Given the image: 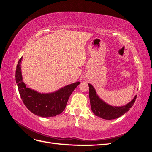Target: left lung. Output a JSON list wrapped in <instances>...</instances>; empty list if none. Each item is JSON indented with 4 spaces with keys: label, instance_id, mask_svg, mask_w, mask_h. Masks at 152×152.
Here are the masks:
<instances>
[{
    "label": "left lung",
    "instance_id": "8db88e82",
    "mask_svg": "<svg viewBox=\"0 0 152 152\" xmlns=\"http://www.w3.org/2000/svg\"><path fill=\"white\" fill-rule=\"evenodd\" d=\"M89 87V99L92 112L95 115L105 120H112L121 117L127 112L132 107L136 99V95L129 103L121 107L112 106L101 99L96 93L94 87L91 84Z\"/></svg>",
    "mask_w": 152,
    "mask_h": 152
}]
</instances>
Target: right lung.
<instances>
[{"instance_id": "obj_1", "label": "right lung", "mask_w": 152, "mask_h": 152, "mask_svg": "<svg viewBox=\"0 0 152 152\" xmlns=\"http://www.w3.org/2000/svg\"><path fill=\"white\" fill-rule=\"evenodd\" d=\"M21 57L18 61L16 70V82L23 102L31 112L41 117H55L65 110L70 96L80 82L69 84L56 91L40 93L27 87L23 81L21 64Z\"/></svg>"}]
</instances>
